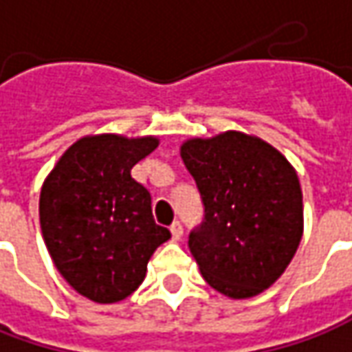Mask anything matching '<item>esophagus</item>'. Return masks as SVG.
<instances>
[{
  "instance_id": "34e87169",
  "label": "esophagus",
  "mask_w": 352,
  "mask_h": 352,
  "mask_svg": "<svg viewBox=\"0 0 352 352\" xmlns=\"http://www.w3.org/2000/svg\"><path fill=\"white\" fill-rule=\"evenodd\" d=\"M169 230H171V236H173V239H175V241L183 237V224H181V222H173Z\"/></svg>"
}]
</instances>
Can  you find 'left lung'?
I'll return each instance as SVG.
<instances>
[{"label": "left lung", "mask_w": 352, "mask_h": 352, "mask_svg": "<svg viewBox=\"0 0 352 352\" xmlns=\"http://www.w3.org/2000/svg\"><path fill=\"white\" fill-rule=\"evenodd\" d=\"M204 220L188 249L204 280L234 300L257 296L285 273L304 232L302 188L283 153L228 130L181 146Z\"/></svg>", "instance_id": "left-lung-1"}]
</instances>
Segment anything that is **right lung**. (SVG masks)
<instances>
[{"label":"right lung","instance_id":"add662e5","mask_svg":"<svg viewBox=\"0 0 352 352\" xmlns=\"http://www.w3.org/2000/svg\"><path fill=\"white\" fill-rule=\"evenodd\" d=\"M157 144L155 136H85L44 179L38 214L46 249L67 285L97 304L130 296L153 251L171 237L153 220L148 188L130 175Z\"/></svg>","mask_w":352,"mask_h":352}]
</instances>
